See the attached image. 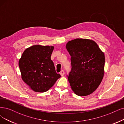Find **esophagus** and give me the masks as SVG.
I'll use <instances>...</instances> for the list:
<instances>
[{"label": "esophagus", "instance_id": "obj_1", "mask_svg": "<svg viewBox=\"0 0 124 124\" xmlns=\"http://www.w3.org/2000/svg\"><path fill=\"white\" fill-rule=\"evenodd\" d=\"M60 74L62 76H63L64 75V74H65V72H64L63 70L61 71V72H60Z\"/></svg>", "mask_w": 124, "mask_h": 124}]
</instances>
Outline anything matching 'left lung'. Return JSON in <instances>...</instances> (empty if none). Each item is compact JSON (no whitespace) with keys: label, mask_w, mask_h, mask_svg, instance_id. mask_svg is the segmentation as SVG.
<instances>
[{"label":"left lung","mask_w":124,"mask_h":124,"mask_svg":"<svg viewBox=\"0 0 124 124\" xmlns=\"http://www.w3.org/2000/svg\"><path fill=\"white\" fill-rule=\"evenodd\" d=\"M66 48L71 55L72 69L67 76L72 90L79 96L90 95L103 78L104 54L95 41L86 39L69 41Z\"/></svg>","instance_id":"8db88e82"}]
</instances>
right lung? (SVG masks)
<instances>
[{
	"label": "right lung",
	"instance_id": "obj_1",
	"mask_svg": "<svg viewBox=\"0 0 124 124\" xmlns=\"http://www.w3.org/2000/svg\"><path fill=\"white\" fill-rule=\"evenodd\" d=\"M53 49L52 46L33 45L26 49L19 59L22 80L34 92L48 91L61 76L51 59Z\"/></svg>",
	"mask_w": 124,
	"mask_h": 124
}]
</instances>
